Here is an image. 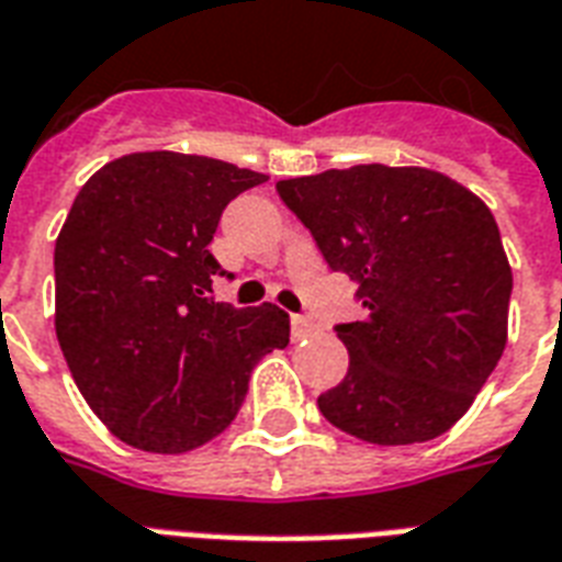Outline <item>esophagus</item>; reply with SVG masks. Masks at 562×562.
<instances>
[{"label": "esophagus", "mask_w": 562, "mask_h": 562, "mask_svg": "<svg viewBox=\"0 0 562 562\" xmlns=\"http://www.w3.org/2000/svg\"><path fill=\"white\" fill-rule=\"evenodd\" d=\"M291 333H294V338H312L318 336L321 327L312 318H306V315H294L291 318Z\"/></svg>", "instance_id": "esophagus-1"}]
</instances>
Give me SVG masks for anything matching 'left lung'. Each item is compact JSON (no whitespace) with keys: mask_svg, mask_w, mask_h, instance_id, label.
<instances>
[{"mask_svg":"<svg viewBox=\"0 0 562 562\" xmlns=\"http://www.w3.org/2000/svg\"><path fill=\"white\" fill-rule=\"evenodd\" d=\"M277 194L366 310L336 324L350 366L318 397L324 418L374 445L442 436L507 345L513 273L490 209L424 167L324 170Z\"/></svg>","mask_w":562,"mask_h":562,"instance_id":"obj_1","label":"left lung"}]
</instances>
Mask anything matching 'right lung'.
<instances>
[{
  "instance_id": "obj_1",
  "label": "right lung",
  "mask_w": 562,
  "mask_h": 562,
  "mask_svg": "<svg viewBox=\"0 0 562 562\" xmlns=\"http://www.w3.org/2000/svg\"><path fill=\"white\" fill-rule=\"evenodd\" d=\"M265 173L135 153L97 170L55 241V333L85 401L132 448L182 453L233 424L289 315L212 297L221 214Z\"/></svg>"
}]
</instances>
